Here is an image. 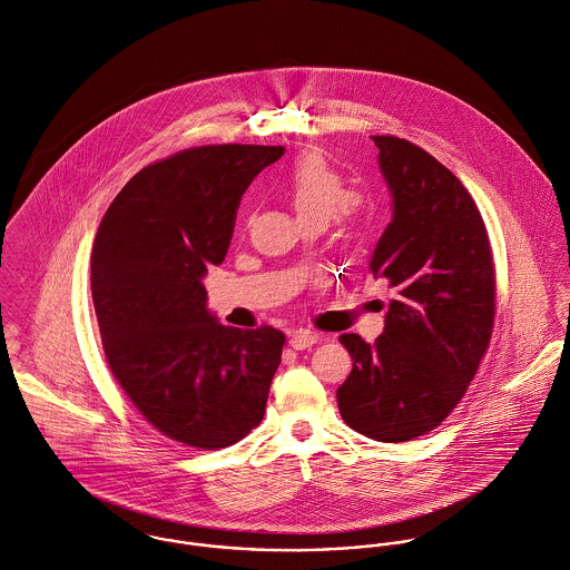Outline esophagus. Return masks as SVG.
<instances>
[{"mask_svg":"<svg viewBox=\"0 0 570 570\" xmlns=\"http://www.w3.org/2000/svg\"><path fill=\"white\" fill-rule=\"evenodd\" d=\"M317 342H320V335H317V333H311V331H293V333H291V340H288V343H291L295 350L313 347Z\"/></svg>","mask_w":570,"mask_h":570,"instance_id":"1","label":"esophagus"}]
</instances>
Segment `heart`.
<instances>
[{
  "instance_id": "1",
  "label": "heart",
  "mask_w": 570,
  "mask_h": 570,
  "mask_svg": "<svg viewBox=\"0 0 570 570\" xmlns=\"http://www.w3.org/2000/svg\"><path fill=\"white\" fill-rule=\"evenodd\" d=\"M279 191L299 223H326L345 198L342 176L317 154L299 156L279 178Z\"/></svg>"
}]
</instances>
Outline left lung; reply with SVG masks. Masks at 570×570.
<instances>
[{
    "mask_svg": "<svg viewBox=\"0 0 570 570\" xmlns=\"http://www.w3.org/2000/svg\"><path fill=\"white\" fill-rule=\"evenodd\" d=\"M392 196L370 273L396 291L376 342L342 335L352 372L337 390L342 419L381 443L439 428L489 345L495 277L487 228L454 174L396 136H372Z\"/></svg>",
    "mask_w": 570,
    "mask_h": 570,
    "instance_id": "1",
    "label": "left lung"
}]
</instances>
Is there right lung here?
Segmentation results:
<instances>
[{
    "label": "right lung",
    "mask_w": 570,
    "mask_h": 570,
    "mask_svg": "<svg viewBox=\"0 0 570 570\" xmlns=\"http://www.w3.org/2000/svg\"><path fill=\"white\" fill-rule=\"evenodd\" d=\"M284 147L205 145L140 169L92 246V302L110 370L171 441L220 450L266 412L284 335L223 326L207 268L223 264L242 194Z\"/></svg>",
    "instance_id": "obj_1"
}]
</instances>
